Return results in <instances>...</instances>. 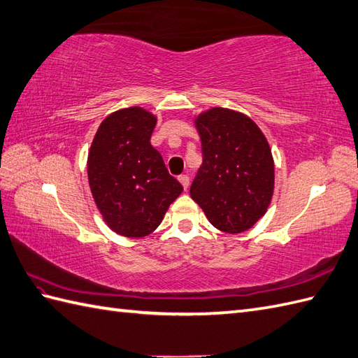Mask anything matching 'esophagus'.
Instances as JSON below:
<instances>
[{"mask_svg": "<svg viewBox=\"0 0 358 358\" xmlns=\"http://www.w3.org/2000/svg\"><path fill=\"white\" fill-rule=\"evenodd\" d=\"M178 180H180V182L182 185V187H185V189L189 187V176H186V173H182V176H180Z\"/></svg>", "mask_w": 358, "mask_h": 358, "instance_id": "34e87169", "label": "esophagus"}]
</instances>
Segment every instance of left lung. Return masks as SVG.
Segmentation results:
<instances>
[{"label":"left lung","instance_id":"1","mask_svg":"<svg viewBox=\"0 0 358 358\" xmlns=\"http://www.w3.org/2000/svg\"><path fill=\"white\" fill-rule=\"evenodd\" d=\"M203 164L190 186V196L212 226L241 234L267 212L274 186L268 141L247 115L226 108L199 114Z\"/></svg>","mask_w":358,"mask_h":358}]
</instances>
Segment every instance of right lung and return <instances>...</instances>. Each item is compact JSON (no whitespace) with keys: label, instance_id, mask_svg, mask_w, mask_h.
Here are the masks:
<instances>
[{"label":"right lung","instance_id":"right-lung-1","mask_svg":"<svg viewBox=\"0 0 358 358\" xmlns=\"http://www.w3.org/2000/svg\"><path fill=\"white\" fill-rule=\"evenodd\" d=\"M155 123L143 108H124L101 123L90 148L91 194L105 222L122 236L152 234L182 192L151 145Z\"/></svg>","mask_w":358,"mask_h":358}]
</instances>
